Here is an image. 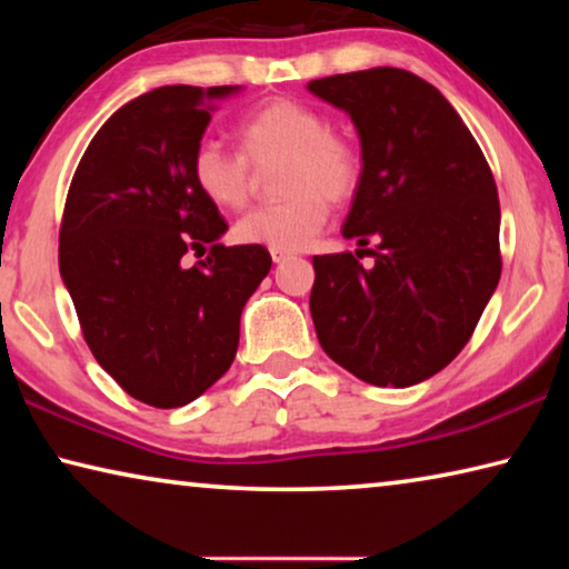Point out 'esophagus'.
Here are the masks:
<instances>
[{"label":"esophagus","mask_w":569,"mask_h":569,"mask_svg":"<svg viewBox=\"0 0 569 569\" xmlns=\"http://www.w3.org/2000/svg\"><path fill=\"white\" fill-rule=\"evenodd\" d=\"M271 258H273V263H283L291 258V253H288V250H271Z\"/></svg>","instance_id":"esophagus-1"}]
</instances>
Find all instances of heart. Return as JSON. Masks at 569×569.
<instances>
[{
	"label": "heart",
	"instance_id": "obj_1",
	"mask_svg": "<svg viewBox=\"0 0 569 569\" xmlns=\"http://www.w3.org/2000/svg\"><path fill=\"white\" fill-rule=\"evenodd\" d=\"M240 152H228L213 140H200L190 156V178L210 203L226 210L243 208L253 190L250 166L283 156L278 168L276 203L258 206L238 218L233 236L240 243L271 250H301L321 233L329 203L356 196L363 176L359 146L331 130L311 104L273 98L238 122Z\"/></svg>",
	"mask_w": 569,
	"mask_h": 569
}]
</instances>
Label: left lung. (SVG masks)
<instances>
[{"instance_id":"1","label":"left lung","mask_w":569,"mask_h":569,"mask_svg":"<svg viewBox=\"0 0 569 569\" xmlns=\"http://www.w3.org/2000/svg\"><path fill=\"white\" fill-rule=\"evenodd\" d=\"M308 90L351 114L361 140L343 238L379 240L373 268L353 253L313 256L316 336L361 381L413 387L465 349L499 283L492 170L445 94L413 72L373 67Z\"/></svg>"}]
</instances>
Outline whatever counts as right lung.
I'll return each mask as SVG.
<instances>
[{"label": "right lung", "instance_id": "add662e5", "mask_svg": "<svg viewBox=\"0 0 569 569\" xmlns=\"http://www.w3.org/2000/svg\"><path fill=\"white\" fill-rule=\"evenodd\" d=\"M240 88L168 84L94 134L60 228V273L98 363L132 399L186 407L230 369L240 313L271 271L263 246H223L228 223L190 178L216 100ZM188 269L181 256L204 250Z\"/></svg>", "mask_w": 569, "mask_h": 569}]
</instances>
